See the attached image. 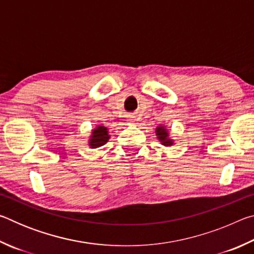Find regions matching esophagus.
<instances>
[{
	"label": "esophagus",
	"instance_id": "1",
	"mask_svg": "<svg viewBox=\"0 0 254 254\" xmlns=\"http://www.w3.org/2000/svg\"><path fill=\"white\" fill-rule=\"evenodd\" d=\"M127 122H130V123H132V122H134L135 121V119H134V117H133V115H127Z\"/></svg>",
	"mask_w": 254,
	"mask_h": 254
}]
</instances>
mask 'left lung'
Instances as JSON below:
<instances>
[{
    "label": "left lung",
    "mask_w": 254,
    "mask_h": 254,
    "mask_svg": "<svg viewBox=\"0 0 254 254\" xmlns=\"http://www.w3.org/2000/svg\"><path fill=\"white\" fill-rule=\"evenodd\" d=\"M156 135L157 139L160 141L161 144L165 145V147H170V145L174 144V140L170 137L169 131L168 128L166 127V126L160 124V126L156 128Z\"/></svg>",
    "instance_id": "8db88e82"
}]
</instances>
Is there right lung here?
I'll list each match as a JSON object with an SVG mask.
<instances>
[{
	"instance_id": "add662e5",
	"label": "right lung",
	"mask_w": 254,
	"mask_h": 254,
	"mask_svg": "<svg viewBox=\"0 0 254 254\" xmlns=\"http://www.w3.org/2000/svg\"><path fill=\"white\" fill-rule=\"evenodd\" d=\"M110 139L109 128L103 126H97L95 128H93L92 134L89 136L88 145L92 149L100 148L104 145Z\"/></svg>"
}]
</instances>
